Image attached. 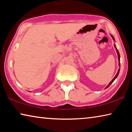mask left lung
<instances>
[{
    "instance_id": "8db88e82",
    "label": "left lung",
    "mask_w": 132,
    "mask_h": 132,
    "mask_svg": "<svg viewBox=\"0 0 132 132\" xmlns=\"http://www.w3.org/2000/svg\"><path fill=\"white\" fill-rule=\"evenodd\" d=\"M111 35V37H112V39H113V40H115V39H114V37H113L112 35ZM114 46H115V49L116 50H117V54H118V61H119V67H120V55H119V51H118V49L117 48V47H116V46H115V45H114ZM119 71H120V68L119 69V70H118V73H117V74L116 75V76H115V77L113 78V79H112V81L109 82V84L108 85V86H107L106 87V88H108V87L110 86V85L112 83V82H113V81H114V80L117 79V77H118V75H119Z\"/></svg>"
}]
</instances>
